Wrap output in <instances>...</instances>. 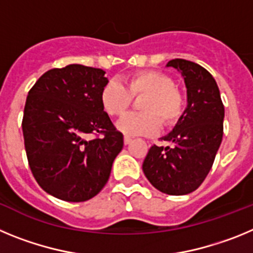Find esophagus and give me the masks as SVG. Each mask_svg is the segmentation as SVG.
<instances>
[{
  "label": "esophagus",
  "instance_id": "34e87169",
  "mask_svg": "<svg viewBox=\"0 0 253 253\" xmlns=\"http://www.w3.org/2000/svg\"><path fill=\"white\" fill-rule=\"evenodd\" d=\"M130 142H131V137H129V135H124V143H125V144H129Z\"/></svg>",
  "mask_w": 253,
  "mask_h": 253
}]
</instances>
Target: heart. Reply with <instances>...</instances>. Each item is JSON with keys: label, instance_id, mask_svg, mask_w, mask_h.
Wrapping results in <instances>:
<instances>
[{"label": "heart", "instance_id": "1", "mask_svg": "<svg viewBox=\"0 0 253 253\" xmlns=\"http://www.w3.org/2000/svg\"><path fill=\"white\" fill-rule=\"evenodd\" d=\"M142 111L125 115L118 129L130 135H151L157 133L161 124L172 125L184 111V95L169 76L156 71H139L124 78V86L109 81L100 93L104 110L110 116H120L128 110L133 97L142 96Z\"/></svg>", "mask_w": 253, "mask_h": 253}]
</instances>
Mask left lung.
Wrapping results in <instances>:
<instances>
[{"label":"left lung","mask_w":253,"mask_h":253,"mask_svg":"<svg viewBox=\"0 0 253 253\" xmlns=\"http://www.w3.org/2000/svg\"><path fill=\"white\" fill-rule=\"evenodd\" d=\"M184 77L187 106L173 130L162 140L171 147L152 146L143 162V172L161 193L186 195L193 193L213 166L223 138V106L215 80L204 67L186 59H172Z\"/></svg>","instance_id":"left-lung-1"}]
</instances>
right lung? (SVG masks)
Returning <instances> with one entry per match:
<instances>
[{"mask_svg":"<svg viewBox=\"0 0 253 253\" xmlns=\"http://www.w3.org/2000/svg\"><path fill=\"white\" fill-rule=\"evenodd\" d=\"M107 82L102 69L69 64L49 69L29 91L22 118L29 166L54 198L86 202L109 180L124 140L100 101Z\"/></svg>","mask_w":253,"mask_h":253,"instance_id":"right-lung-1","label":"right lung"}]
</instances>
